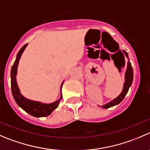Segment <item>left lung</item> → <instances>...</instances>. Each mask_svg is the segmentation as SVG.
<instances>
[{
	"label": "left lung",
	"mask_w": 150,
	"mask_h": 150,
	"mask_svg": "<svg viewBox=\"0 0 150 150\" xmlns=\"http://www.w3.org/2000/svg\"><path fill=\"white\" fill-rule=\"evenodd\" d=\"M123 53H124V54L125 55L126 57L128 59V54H127V52H126L125 50H123ZM123 57H124V55H123ZM124 59H125V57H124ZM124 66H125V64H124ZM133 79V67H132L130 61L128 60V62H127V69H126L125 75L124 86H123V89L122 91L121 94H120L118 97H116L115 99L111 100L110 102L103 105L102 106V108H108L113 107V106L116 105H118L119 103H121V102L123 100V99L125 98V97L126 96V94H127L130 86L132 85Z\"/></svg>",
	"instance_id": "8db88e82"
}]
</instances>
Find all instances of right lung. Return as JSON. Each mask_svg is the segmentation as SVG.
<instances>
[{"instance_id":"1","label":"right lung","mask_w":150,"mask_h":150,"mask_svg":"<svg viewBox=\"0 0 150 150\" xmlns=\"http://www.w3.org/2000/svg\"><path fill=\"white\" fill-rule=\"evenodd\" d=\"M28 44H25L18 52L16 57V60L13 64L12 67L11 69V88L12 95L14 97V100L17 103V104L20 106L21 108L28 114H30L31 116L35 117H47L50 115L52 112L59 106V103L62 98V85L64 83V81L62 82V86H61V97L58 100L55 101L54 103H42L41 102L33 101L30 100L25 97L24 96L22 95L20 93V88H19L18 85H17V80H16V75L17 72V67H18L19 61H20V57L23 54V51L25 50V47H27Z\"/></svg>"}]
</instances>
